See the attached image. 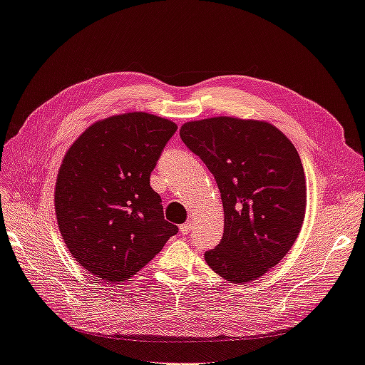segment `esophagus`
Listing matches in <instances>:
<instances>
[{
    "label": "esophagus",
    "mask_w": 365,
    "mask_h": 365,
    "mask_svg": "<svg viewBox=\"0 0 365 365\" xmlns=\"http://www.w3.org/2000/svg\"><path fill=\"white\" fill-rule=\"evenodd\" d=\"M192 229H193V220H189V221L184 222V224L181 225V233H182V235H189Z\"/></svg>",
    "instance_id": "34e87169"
}]
</instances>
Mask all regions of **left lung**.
<instances>
[{"mask_svg":"<svg viewBox=\"0 0 365 365\" xmlns=\"http://www.w3.org/2000/svg\"><path fill=\"white\" fill-rule=\"evenodd\" d=\"M180 136L215 176L224 233L204 258L220 277L244 284L274 267L297 241L305 176L294 145L262 121L216 116L185 123Z\"/></svg>","mask_w":365,"mask_h":365,"instance_id":"1","label":"left lung"}]
</instances>
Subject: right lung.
<instances>
[{
    "instance_id": "1",
    "label": "right lung",
    "mask_w": 365,
    "mask_h": 365,
    "mask_svg": "<svg viewBox=\"0 0 365 365\" xmlns=\"http://www.w3.org/2000/svg\"><path fill=\"white\" fill-rule=\"evenodd\" d=\"M175 123L133 112L107 118L78 138L58 172V227L73 258L120 284L158 255L178 227L164 220L150 173Z\"/></svg>"
}]
</instances>
